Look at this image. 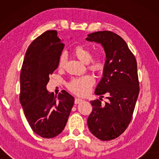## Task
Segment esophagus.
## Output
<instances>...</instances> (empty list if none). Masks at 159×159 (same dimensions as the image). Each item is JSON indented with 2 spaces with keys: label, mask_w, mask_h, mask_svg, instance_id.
<instances>
[{
  "label": "esophagus",
  "mask_w": 159,
  "mask_h": 159,
  "mask_svg": "<svg viewBox=\"0 0 159 159\" xmlns=\"http://www.w3.org/2000/svg\"><path fill=\"white\" fill-rule=\"evenodd\" d=\"M82 101H83V100H82V99H80V98H75V104L80 103H81V102H82Z\"/></svg>",
  "instance_id": "esophagus-1"
}]
</instances>
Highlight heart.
Segmentation results:
<instances>
[{
	"label": "heart",
	"mask_w": 159,
	"mask_h": 159,
	"mask_svg": "<svg viewBox=\"0 0 159 159\" xmlns=\"http://www.w3.org/2000/svg\"><path fill=\"white\" fill-rule=\"evenodd\" d=\"M72 53L76 58L86 64L87 69L93 73L103 72L106 66V58L103 54H98L93 57V52L88 47L82 45H77L73 49ZM66 65V57L64 55L60 56L58 62V69H63ZM95 83V79L92 75H85L71 79L67 83V88L76 95H86L90 92L91 87Z\"/></svg>",
	"instance_id": "1"
}]
</instances>
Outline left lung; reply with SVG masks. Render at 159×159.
I'll use <instances>...</instances> for the list:
<instances>
[{"mask_svg": "<svg viewBox=\"0 0 159 159\" xmlns=\"http://www.w3.org/2000/svg\"><path fill=\"white\" fill-rule=\"evenodd\" d=\"M86 40L101 43L105 49L106 66L95 93L102 98L108 95L109 100L104 105L101 98L90 101L93 110L88 125L97 138L111 140L125 131L132 119L140 92L137 61L123 38L114 32H93Z\"/></svg>", "mask_w": 159, "mask_h": 159, "instance_id": "8db88e82", "label": "left lung"}]
</instances>
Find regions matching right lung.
Here are the masks:
<instances>
[{
	"label": "right lung",
	"instance_id": "right-lung-1",
	"mask_svg": "<svg viewBox=\"0 0 159 159\" xmlns=\"http://www.w3.org/2000/svg\"><path fill=\"white\" fill-rule=\"evenodd\" d=\"M64 47L56 30H47L30 45L21 66L20 103L30 127L43 138L64 130L75 101L66 91L54 96L46 89Z\"/></svg>",
	"mask_w": 159,
	"mask_h": 159
}]
</instances>
